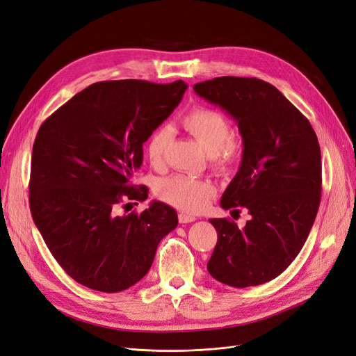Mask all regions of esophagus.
<instances>
[{"instance_id":"esophagus-1","label":"esophagus","mask_w":356,"mask_h":356,"mask_svg":"<svg viewBox=\"0 0 356 356\" xmlns=\"http://www.w3.org/2000/svg\"><path fill=\"white\" fill-rule=\"evenodd\" d=\"M195 220H196V217L192 214H186V213L179 214V222H181V225H186V222H192Z\"/></svg>"}]
</instances>
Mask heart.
Here are the masks:
<instances>
[{"instance_id":"1","label":"heart","mask_w":356,"mask_h":356,"mask_svg":"<svg viewBox=\"0 0 356 356\" xmlns=\"http://www.w3.org/2000/svg\"><path fill=\"white\" fill-rule=\"evenodd\" d=\"M183 127L198 140L211 155L214 167L221 173H229L242 158V143L233 138V127L229 118L213 108L196 107L185 114ZM170 139L167 126L156 127L145 143V154L152 165H160ZM213 183L207 179L173 175L158 181L156 195L170 205L188 213L204 209L214 196Z\"/></svg>"}]
</instances>
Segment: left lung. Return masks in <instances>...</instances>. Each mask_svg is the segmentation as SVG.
Wrapping results in <instances>:
<instances>
[{"instance_id": "8db88e82", "label": "left lung", "mask_w": 356, "mask_h": 356, "mask_svg": "<svg viewBox=\"0 0 356 356\" xmlns=\"http://www.w3.org/2000/svg\"><path fill=\"white\" fill-rule=\"evenodd\" d=\"M208 102L238 123L243 156L221 207L251 218L243 229L230 218H211L217 245L207 268L233 287L267 283L300 252L321 201V152L317 135L295 105L257 77L221 76L193 85Z\"/></svg>"}]
</instances>
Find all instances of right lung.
<instances>
[{
    "instance_id": "obj_1",
    "label": "right lung",
    "mask_w": 356,
    "mask_h": 356,
    "mask_svg": "<svg viewBox=\"0 0 356 356\" xmlns=\"http://www.w3.org/2000/svg\"><path fill=\"white\" fill-rule=\"evenodd\" d=\"M188 85L107 81L88 86L52 113L35 138L29 204L38 230L60 267L94 291L115 293L152 266L177 213L154 201L120 216L126 201H145L131 183L143 142L173 113Z\"/></svg>"
}]
</instances>
